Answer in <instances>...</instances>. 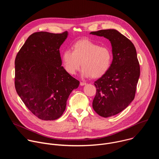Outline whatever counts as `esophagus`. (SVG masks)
I'll use <instances>...</instances> for the list:
<instances>
[{
  "instance_id": "34e87169",
  "label": "esophagus",
  "mask_w": 159,
  "mask_h": 159,
  "mask_svg": "<svg viewBox=\"0 0 159 159\" xmlns=\"http://www.w3.org/2000/svg\"><path fill=\"white\" fill-rule=\"evenodd\" d=\"M86 84H86V83H85V82H80V85H81V86H83V85H86Z\"/></svg>"
}]
</instances>
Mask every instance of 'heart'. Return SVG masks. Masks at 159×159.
Instances as JSON below:
<instances>
[{
    "label": "heart",
    "instance_id": "heart-1",
    "mask_svg": "<svg viewBox=\"0 0 159 159\" xmlns=\"http://www.w3.org/2000/svg\"><path fill=\"white\" fill-rule=\"evenodd\" d=\"M112 52L109 48L87 39L74 43L72 50L66 49L61 55V61L65 70L74 75L83 66L82 77H100L109 69L112 61Z\"/></svg>",
    "mask_w": 159,
    "mask_h": 159
}]
</instances>
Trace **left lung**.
<instances>
[{
    "label": "left lung",
    "instance_id": "obj_1",
    "mask_svg": "<svg viewBox=\"0 0 159 159\" xmlns=\"http://www.w3.org/2000/svg\"><path fill=\"white\" fill-rule=\"evenodd\" d=\"M90 34L109 39L112 61L108 70L94 82L96 95L93 107L104 118L116 115L133 101L140 75L137 51L132 42L114 29L94 31Z\"/></svg>",
    "mask_w": 159,
    "mask_h": 159
}]
</instances>
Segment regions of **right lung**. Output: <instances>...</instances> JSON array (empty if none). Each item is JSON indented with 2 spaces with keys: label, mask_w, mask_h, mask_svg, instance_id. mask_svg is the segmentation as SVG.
Returning <instances> with one entry per match:
<instances>
[{
  "label": "right lung",
  "mask_w": 159,
  "mask_h": 159,
  "mask_svg": "<svg viewBox=\"0 0 159 159\" xmlns=\"http://www.w3.org/2000/svg\"><path fill=\"white\" fill-rule=\"evenodd\" d=\"M68 35L67 31L34 33L16 57V92L33 114L43 120L59 118L69 95L80 84L61 66L59 49Z\"/></svg>",
  "instance_id": "1"
}]
</instances>
